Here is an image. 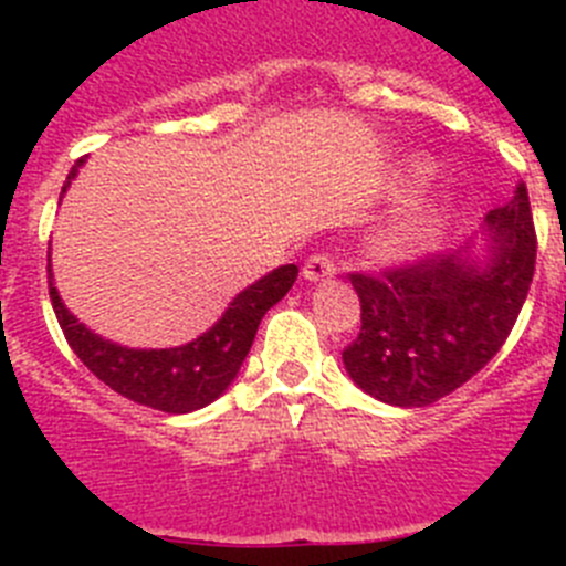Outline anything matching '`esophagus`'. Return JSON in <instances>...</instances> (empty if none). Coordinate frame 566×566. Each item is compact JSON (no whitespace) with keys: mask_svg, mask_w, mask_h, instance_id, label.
<instances>
[{"mask_svg":"<svg viewBox=\"0 0 566 566\" xmlns=\"http://www.w3.org/2000/svg\"><path fill=\"white\" fill-rule=\"evenodd\" d=\"M336 273V265L334 260H331L328 254H312L310 260L304 262V271H301V276L306 279V282H325V279H331Z\"/></svg>","mask_w":566,"mask_h":566,"instance_id":"1","label":"esophagus"}]
</instances>
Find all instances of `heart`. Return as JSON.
Masks as SVG:
<instances>
[{"instance_id":"heart-1","label":"heart","mask_w":566,"mask_h":566,"mask_svg":"<svg viewBox=\"0 0 566 566\" xmlns=\"http://www.w3.org/2000/svg\"><path fill=\"white\" fill-rule=\"evenodd\" d=\"M436 161L424 156L405 158L391 177V199L402 202L397 213L389 216L378 230L369 235V251L380 262H410L424 256L449 232L460 210V199L449 191L428 193L436 182Z\"/></svg>"}]
</instances>
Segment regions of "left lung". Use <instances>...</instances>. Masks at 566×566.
Returning <instances> with one entry per match:
<instances>
[{
  "label": "left lung",
  "mask_w": 566,
  "mask_h": 566,
  "mask_svg": "<svg viewBox=\"0 0 566 566\" xmlns=\"http://www.w3.org/2000/svg\"><path fill=\"white\" fill-rule=\"evenodd\" d=\"M534 262V221L521 182L515 199L490 210L465 247L384 279L353 273L361 334L342 353L350 380L397 408H424L460 389L510 336Z\"/></svg>",
  "instance_id": "1"
}]
</instances>
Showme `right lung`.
I'll list each match as a JSON object with an SVG mask.
<instances>
[{
	"label": "right lung",
	"instance_id": "obj_1",
	"mask_svg": "<svg viewBox=\"0 0 566 566\" xmlns=\"http://www.w3.org/2000/svg\"><path fill=\"white\" fill-rule=\"evenodd\" d=\"M82 167L84 158H78L67 175L65 186H62L60 202ZM295 279H298V265L273 268L271 273L241 290L227 304L221 317L205 334L186 342V345L128 347L95 334L67 310L54 284V273H51L49 247V293L56 319L65 331L67 345L82 358L84 367L95 378L104 380L108 389L134 399V402L147 405V408L164 410V413H191V410L216 402L235 384L256 328H260V319L287 295Z\"/></svg>",
	"mask_w": 566,
	"mask_h": 566
}]
</instances>
